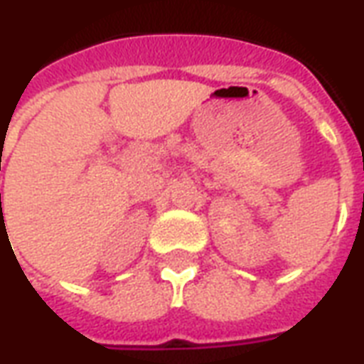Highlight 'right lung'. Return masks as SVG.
<instances>
[{
    "label": "right lung",
    "instance_id": "1",
    "mask_svg": "<svg viewBox=\"0 0 364 364\" xmlns=\"http://www.w3.org/2000/svg\"><path fill=\"white\" fill-rule=\"evenodd\" d=\"M0 197H1V195H0Z\"/></svg>",
    "mask_w": 364,
    "mask_h": 364
}]
</instances>
